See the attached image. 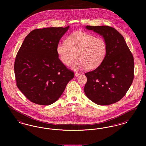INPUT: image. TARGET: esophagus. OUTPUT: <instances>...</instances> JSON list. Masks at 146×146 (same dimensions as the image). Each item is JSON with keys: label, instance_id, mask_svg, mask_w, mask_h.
Wrapping results in <instances>:
<instances>
[{"label": "esophagus", "instance_id": "34e87169", "mask_svg": "<svg viewBox=\"0 0 146 146\" xmlns=\"http://www.w3.org/2000/svg\"><path fill=\"white\" fill-rule=\"evenodd\" d=\"M80 74V73H75V76H79Z\"/></svg>", "mask_w": 146, "mask_h": 146}]
</instances>
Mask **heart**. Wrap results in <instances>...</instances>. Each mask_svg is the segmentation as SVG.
<instances>
[{
	"mask_svg": "<svg viewBox=\"0 0 146 146\" xmlns=\"http://www.w3.org/2000/svg\"><path fill=\"white\" fill-rule=\"evenodd\" d=\"M107 51L108 45L104 38L82 31L72 33L66 42H60L57 46L58 55L64 64L70 65L76 56L78 60L72 65L76 70L97 68L104 62Z\"/></svg>",
	"mask_w": 146,
	"mask_h": 146,
	"instance_id": "heart-1",
	"label": "heart"
}]
</instances>
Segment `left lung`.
<instances>
[{
  "label": "left lung",
  "instance_id": "left-lung-1",
  "mask_svg": "<svg viewBox=\"0 0 146 146\" xmlns=\"http://www.w3.org/2000/svg\"><path fill=\"white\" fill-rule=\"evenodd\" d=\"M104 38L108 51L104 62L97 68L85 73L84 92L91 101L104 106L116 103L124 97L134 78V60L123 35L108 26H91Z\"/></svg>",
  "mask_w": 146,
  "mask_h": 146
}]
</instances>
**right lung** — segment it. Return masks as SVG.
I'll use <instances>...</instances> for the list:
<instances>
[{"instance_id":"1","label":"right lung","mask_w":146,"mask_h":146,"mask_svg":"<svg viewBox=\"0 0 146 146\" xmlns=\"http://www.w3.org/2000/svg\"><path fill=\"white\" fill-rule=\"evenodd\" d=\"M69 26L36 29L24 39L15 61L19 90L32 102L48 106L56 102L74 76L58 58L57 46Z\"/></svg>"}]
</instances>
